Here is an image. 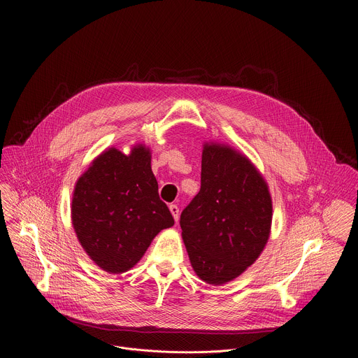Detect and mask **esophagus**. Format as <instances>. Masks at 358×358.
Returning <instances> with one entry per match:
<instances>
[{"label": "esophagus", "instance_id": "1", "mask_svg": "<svg viewBox=\"0 0 358 358\" xmlns=\"http://www.w3.org/2000/svg\"><path fill=\"white\" fill-rule=\"evenodd\" d=\"M170 213H171L174 221L178 222V218H180V210H178V207H177V206H170Z\"/></svg>", "mask_w": 358, "mask_h": 358}]
</instances>
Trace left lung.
<instances>
[{"mask_svg":"<svg viewBox=\"0 0 358 358\" xmlns=\"http://www.w3.org/2000/svg\"><path fill=\"white\" fill-rule=\"evenodd\" d=\"M271 222V194L250 162L227 145L203 147L201 188L180 218L195 273L211 285L239 276L264 250Z\"/></svg>","mask_w":358,"mask_h":358,"instance_id":"8db88e82","label":"left lung"}]
</instances>
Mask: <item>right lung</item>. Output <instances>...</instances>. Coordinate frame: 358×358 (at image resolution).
<instances>
[{
    "label": "right lung",
    "instance_id": "1",
    "mask_svg": "<svg viewBox=\"0 0 358 358\" xmlns=\"http://www.w3.org/2000/svg\"><path fill=\"white\" fill-rule=\"evenodd\" d=\"M72 222L89 257L101 269L122 273L133 268L162 229L174 218L160 199L150 152L138 145L130 156L105 151L78 180Z\"/></svg>",
    "mask_w": 358,
    "mask_h": 358
}]
</instances>
